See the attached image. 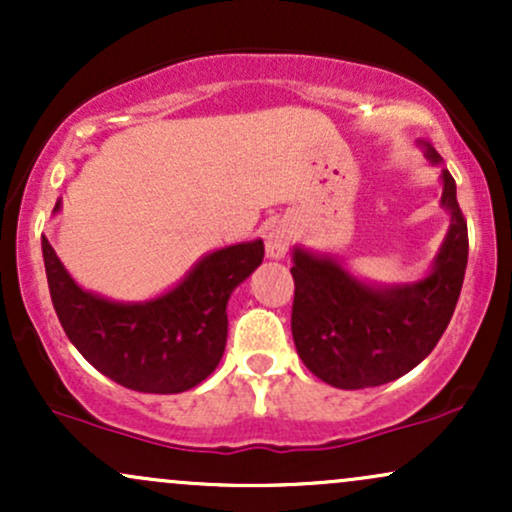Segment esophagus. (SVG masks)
Listing matches in <instances>:
<instances>
[{"instance_id":"34e87169","label":"esophagus","mask_w":512,"mask_h":512,"mask_svg":"<svg viewBox=\"0 0 512 512\" xmlns=\"http://www.w3.org/2000/svg\"><path fill=\"white\" fill-rule=\"evenodd\" d=\"M289 245H291V231L284 226V223L274 226L272 231L267 233V238H264V248H267L269 260H281V257L289 252Z\"/></svg>"}]
</instances>
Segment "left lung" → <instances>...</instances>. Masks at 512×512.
Instances as JSON below:
<instances>
[{
  "label": "left lung",
  "mask_w": 512,
  "mask_h": 512,
  "mask_svg": "<svg viewBox=\"0 0 512 512\" xmlns=\"http://www.w3.org/2000/svg\"><path fill=\"white\" fill-rule=\"evenodd\" d=\"M431 166L443 158L419 142ZM440 207L450 228L431 272L409 284H368L330 255L293 248L291 332L310 373L339 390H363L402 378L443 337L467 269V221L448 168L440 170Z\"/></svg>",
  "instance_id": "8db88e82"
}]
</instances>
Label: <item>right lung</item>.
<instances>
[{"label":"right lung","instance_id":"1","mask_svg":"<svg viewBox=\"0 0 512 512\" xmlns=\"http://www.w3.org/2000/svg\"><path fill=\"white\" fill-rule=\"evenodd\" d=\"M62 209L57 199L52 214ZM260 238L219 248L195 262L173 289L122 303L81 289L43 236L50 298L79 354L117 385L175 395L207 380L228 337L231 293L262 264Z\"/></svg>","mask_w":512,"mask_h":512}]
</instances>
